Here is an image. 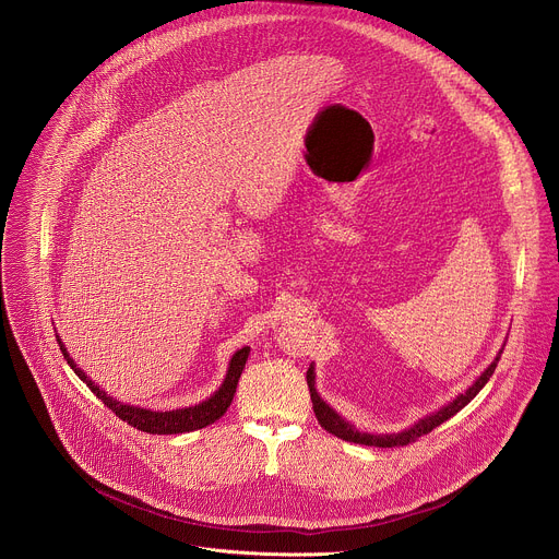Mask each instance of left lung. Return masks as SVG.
Listing matches in <instances>:
<instances>
[{"instance_id": "8db88e82", "label": "left lung", "mask_w": 559, "mask_h": 559, "mask_svg": "<svg viewBox=\"0 0 559 559\" xmlns=\"http://www.w3.org/2000/svg\"><path fill=\"white\" fill-rule=\"evenodd\" d=\"M501 352H503V347L499 349L495 361L477 377V381H475L464 394H460L454 401H450L448 405H443L441 411H437V413L424 417V419L417 421L413 428L394 432V435H370V432L354 430L352 424H347L343 417H338V415L330 408V405L319 396V392H317V388H314V368L310 366V370H308V385H310V396H312V408H314V415H317L321 428H325L328 432H332V435L338 437V439L354 441V443H364V445H377V448L408 445V443L417 441L419 437L428 435L430 430H435L437 426H441L443 421H448L450 417H454L462 408H466V405L479 394V390H481V388L488 383V379L492 377V372H495V368H497V364H499V359H501Z\"/></svg>"}]
</instances>
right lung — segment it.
Listing matches in <instances>:
<instances>
[{"label":"right lung","mask_w":559,"mask_h":559,"mask_svg":"<svg viewBox=\"0 0 559 559\" xmlns=\"http://www.w3.org/2000/svg\"><path fill=\"white\" fill-rule=\"evenodd\" d=\"M60 341V336H58ZM60 349L64 354L67 364L71 366V370L91 388V392L103 399V403L107 405V408L111 413H116V417H120L122 421H127L129 426L142 430V432H148V435H182V432H191V430H200L205 428L214 421H218L227 408L231 405V399L236 394V385H238V379L242 374V368H245V361L249 357V347H242L238 349L231 361H229V368H227V377L223 381V385L207 399L202 401L198 405H191V408H180V411H165V413H156V411H148V408H138V405H129V403H122L114 396H109L105 390H99L97 383H93L84 370H80L75 366V361L69 357V352L64 347V343L60 341Z\"/></svg>","instance_id":"add662e5"}]
</instances>
